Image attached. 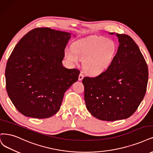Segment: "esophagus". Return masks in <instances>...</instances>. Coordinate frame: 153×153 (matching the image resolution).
<instances>
[{"instance_id": "obj_1", "label": "esophagus", "mask_w": 153, "mask_h": 153, "mask_svg": "<svg viewBox=\"0 0 153 153\" xmlns=\"http://www.w3.org/2000/svg\"><path fill=\"white\" fill-rule=\"evenodd\" d=\"M83 77H84L83 74L82 73H80V75H79V76H78V80H79V81L82 80V79L83 78Z\"/></svg>"}]
</instances>
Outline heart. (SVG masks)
Returning <instances> with one entry per match:
<instances>
[{
  "label": "heart",
  "mask_w": 153,
  "mask_h": 153,
  "mask_svg": "<svg viewBox=\"0 0 153 153\" xmlns=\"http://www.w3.org/2000/svg\"><path fill=\"white\" fill-rule=\"evenodd\" d=\"M117 52V46L113 40L92 36L75 42L72 49L65 50V57L74 65L83 60L85 71L91 75L97 76L108 69Z\"/></svg>",
  "instance_id": "heart-1"
}]
</instances>
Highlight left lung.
<instances>
[{"label":"left lung","mask_w":153,"mask_h":153,"mask_svg":"<svg viewBox=\"0 0 153 153\" xmlns=\"http://www.w3.org/2000/svg\"><path fill=\"white\" fill-rule=\"evenodd\" d=\"M116 35L119 46L108 69L82 80L87 110L96 118L109 122L128 118L135 113L148 81V68L137 45L127 35Z\"/></svg>","instance_id":"left-lung-1"}]
</instances>
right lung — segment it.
<instances>
[{
  "label": "right lung",
  "mask_w": 153,
  "mask_h": 153,
  "mask_svg": "<svg viewBox=\"0 0 153 153\" xmlns=\"http://www.w3.org/2000/svg\"><path fill=\"white\" fill-rule=\"evenodd\" d=\"M71 35L38 28L15 46L5 71L6 90L14 106L25 117H51L59 111L65 92L78 80L80 71L67 69L62 63Z\"/></svg>",
  "instance_id": "1"
}]
</instances>
